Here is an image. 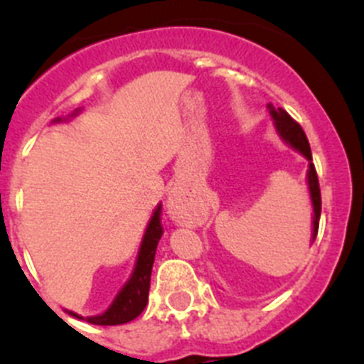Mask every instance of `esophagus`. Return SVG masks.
Returning <instances> with one entry per match:
<instances>
[{"label": "esophagus", "instance_id": "34e87169", "mask_svg": "<svg viewBox=\"0 0 364 364\" xmlns=\"http://www.w3.org/2000/svg\"><path fill=\"white\" fill-rule=\"evenodd\" d=\"M168 208H171L172 217H174V219L178 220V223H181V224H196L199 220L198 213L185 212V210H181V206H179V201L176 198L168 199Z\"/></svg>", "mask_w": 364, "mask_h": 364}]
</instances>
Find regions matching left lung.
I'll return each instance as SVG.
<instances>
[{"label":"left lung","instance_id":"obj_1","mask_svg":"<svg viewBox=\"0 0 364 364\" xmlns=\"http://www.w3.org/2000/svg\"><path fill=\"white\" fill-rule=\"evenodd\" d=\"M269 113L274 120V127L280 132V136L284 138L287 144L293 145L296 151H300L305 158L309 159V192H311L312 199V208H314V230H312V239H316L318 235V226H320V213H321V192H320V181H318V174H316L314 163H312V154H311V145H309L307 136H305L304 129L298 124L294 118H291V114L287 111H284L282 107L274 109L273 105H269Z\"/></svg>","mask_w":364,"mask_h":364}]
</instances>
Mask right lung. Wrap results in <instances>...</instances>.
<instances>
[{"label": "right lung", "instance_id": "add662e5", "mask_svg": "<svg viewBox=\"0 0 364 364\" xmlns=\"http://www.w3.org/2000/svg\"><path fill=\"white\" fill-rule=\"evenodd\" d=\"M163 235L161 226V205L154 210L151 220H149L147 232H145L144 240H141L140 253L136 260V267L132 271L127 284L122 287L120 293L117 294L111 307L98 316H82L75 314L70 311L71 316L86 320L87 323L93 325H122L134 320L136 316H140L149 300V287H151V273L152 264H154L156 247H158L159 239Z\"/></svg>", "mask_w": 364, "mask_h": 364}]
</instances>
